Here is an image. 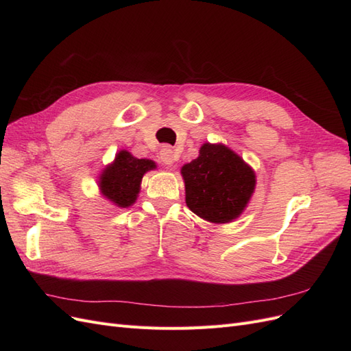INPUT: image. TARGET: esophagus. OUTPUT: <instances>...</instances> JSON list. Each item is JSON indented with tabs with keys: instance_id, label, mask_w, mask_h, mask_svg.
Instances as JSON below:
<instances>
[{
	"instance_id": "obj_1",
	"label": "esophagus",
	"mask_w": 351,
	"mask_h": 351,
	"mask_svg": "<svg viewBox=\"0 0 351 351\" xmlns=\"http://www.w3.org/2000/svg\"><path fill=\"white\" fill-rule=\"evenodd\" d=\"M159 159H161V162L165 165H173L176 162L177 156L171 146H162V149L159 151Z\"/></svg>"
}]
</instances>
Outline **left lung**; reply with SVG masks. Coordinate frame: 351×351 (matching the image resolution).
Wrapping results in <instances>:
<instances>
[{"label": "left lung", "instance_id": "left-lung-1", "mask_svg": "<svg viewBox=\"0 0 351 351\" xmlns=\"http://www.w3.org/2000/svg\"><path fill=\"white\" fill-rule=\"evenodd\" d=\"M189 209L212 224L237 219L256 187L254 169L228 146L204 143L199 156L182 167Z\"/></svg>", "mask_w": 351, "mask_h": 351}]
</instances>
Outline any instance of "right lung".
<instances>
[{
    "instance_id": "add662e5",
    "label": "right lung",
    "mask_w": 351,
    "mask_h": 351,
    "mask_svg": "<svg viewBox=\"0 0 351 351\" xmlns=\"http://www.w3.org/2000/svg\"><path fill=\"white\" fill-rule=\"evenodd\" d=\"M155 168L152 159H139L121 149L99 174V192L117 208H129L139 196L143 176Z\"/></svg>"
}]
</instances>
